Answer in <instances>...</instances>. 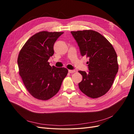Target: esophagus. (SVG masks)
I'll return each mask as SVG.
<instances>
[{
	"instance_id": "esophagus-1",
	"label": "esophagus",
	"mask_w": 134,
	"mask_h": 134,
	"mask_svg": "<svg viewBox=\"0 0 134 134\" xmlns=\"http://www.w3.org/2000/svg\"><path fill=\"white\" fill-rule=\"evenodd\" d=\"M75 72V70H69V73H74Z\"/></svg>"
}]
</instances>
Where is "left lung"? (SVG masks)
Returning <instances> with one entry per match:
<instances>
[{
  "mask_svg": "<svg viewBox=\"0 0 134 134\" xmlns=\"http://www.w3.org/2000/svg\"><path fill=\"white\" fill-rule=\"evenodd\" d=\"M71 33L78 43L81 56L89 58V72L78 71L83 76L79 88L90 98H99L110 90L118 72L116 52L112 44L98 32L88 30Z\"/></svg>",
  "mask_w": 134,
  "mask_h": 134,
  "instance_id": "obj_1",
  "label": "left lung"
}]
</instances>
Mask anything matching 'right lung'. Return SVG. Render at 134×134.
<instances>
[{"label":"right lung","mask_w":134,"mask_h":134,"mask_svg":"<svg viewBox=\"0 0 134 134\" xmlns=\"http://www.w3.org/2000/svg\"><path fill=\"white\" fill-rule=\"evenodd\" d=\"M63 32L41 31L24 44L18 55L19 74L30 94L46 100L56 94L68 70L51 66L48 62L54 54V44Z\"/></svg>","instance_id":"obj_1"}]
</instances>
